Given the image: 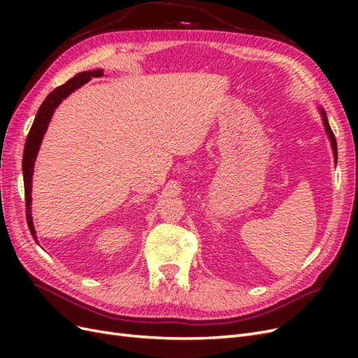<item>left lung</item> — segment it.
Listing matches in <instances>:
<instances>
[{
  "instance_id": "1",
  "label": "left lung",
  "mask_w": 358,
  "mask_h": 358,
  "mask_svg": "<svg viewBox=\"0 0 358 358\" xmlns=\"http://www.w3.org/2000/svg\"><path fill=\"white\" fill-rule=\"evenodd\" d=\"M320 112H321V116H322L324 128H326V131H327V134H329V138H330V142H331V148H333V154H334V158L338 159V145H336V138H334V134H333L331 128H330V125H329V121H327V115H326V112H324L322 109H320Z\"/></svg>"
}]
</instances>
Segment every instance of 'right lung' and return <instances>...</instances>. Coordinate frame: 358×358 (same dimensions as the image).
I'll use <instances>...</instances> for the list:
<instances>
[{
	"label": "right lung",
	"mask_w": 358,
	"mask_h": 358,
	"mask_svg": "<svg viewBox=\"0 0 358 358\" xmlns=\"http://www.w3.org/2000/svg\"><path fill=\"white\" fill-rule=\"evenodd\" d=\"M103 70H94V71H82L79 74H76L73 79L67 80L64 85L58 86V88L53 90L48 96L46 100L41 103L40 109L36 115L34 122H32V127L28 133L25 148H24V158H22V170H24V185H25V208H27V222L29 227V231L36 237V230H34V224H32V216H31V185H32V173H34V162L38 154V149L41 145L43 136H45L48 125L52 119L53 112H55L57 107L61 104L64 99L80 88L82 85L86 82H90L92 78H101Z\"/></svg>",
	"instance_id": "add662e5"
}]
</instances>
